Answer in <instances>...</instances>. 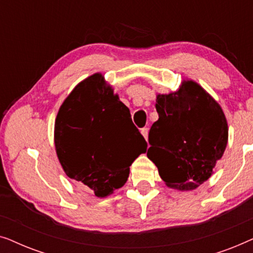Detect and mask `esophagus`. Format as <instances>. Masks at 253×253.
I'll return each mask as SVG.
<instances>
[{
    "mask_svg": "<svg viewBox=\"0 0 253 253\" xmlns=\"http://www.w3.org/2000/svg\"><path fill=\"white\" fill-rule=\"evenodd\" d=\"M140 132H141V134H143V136H144L145 139L147 140V137H148V127H143Z\"/></svg>",
    "mask_w": 253,
    "mask_h": 253,
    "instance_id": "34e87169",
    "label": "esophagus"
}]
</instances>
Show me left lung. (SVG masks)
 <instances>
[{
    "mask_svg": "<svg viewBox=\"0 0 253 253\" xmlns=\"http://www.w3.org/2000/svg\"><path fill=\"white\" fill-rule=\"evenodd\" d=\"M155 108L159 120L148 133V159L170 188H198L226 150L228 126L222 109L192 81L170 94H159Z\"/></svg>",
    "mask_w": 253,
    "mask_h": 253,
    "instance_id": "left-lung-1",
    "label": "left lung"
}]
</instances>
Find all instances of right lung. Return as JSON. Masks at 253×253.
<instances>
[{
  "label": "right lung",
  "mask_w": 253,
  "mask_h": 253,
  "mask_svg": "<svg viewBox=\"0 0 253 253\" xmlns=\"http://www.w3.org/2000/svg\"><path fill=\"white\" fill-rule=\"evenodd\" d=\"M130 117L101 75L79 83L55 121V147L68 177L96 197L126 184L131 164L147 148Z\"/></svg>",
  "instance_id": "obj_1"
}]
</instances>
